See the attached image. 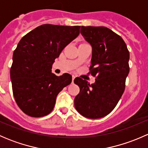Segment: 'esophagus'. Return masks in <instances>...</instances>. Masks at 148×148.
<instances>
[{
    "label": "esophagus",
    "mask_w": 148,
    "mask_h": 148,
    "mask_svg": "<svg viewBox=\"0 0 148 148\" xmlns=\"http://www.w3.org/2000/svg\"><path fill=\"white\" fill-rule=\"evenodd\" d=\"M74 79H75V77H74V76H73V77H72V83L74 82Z\"/></svg>",
    "instance_id": "esophagus-1"
}]
</instances>
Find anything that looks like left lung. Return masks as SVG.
<instances>
[{"label":"left lung","mask_w":148,"mask_h":148,"mask_svg":"<svg viewBox=\"0 0 148 148\" xmlns=\"http://www.w3.org/2000/svg\"><path fill=\"white\" fill-rule=\"evenodd\" d=\"M81 34L92 46L90 74L95 82L77 77L80 92L74 99L79 113L89 119L110 114L120 99L130 71V53L122 37L104 26H82Z\"/></svg>","instance_id":"left-lung-1"}]
</instances>
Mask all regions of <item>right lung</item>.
Here are the masks:
<instances>
[{
    "mask_svg": "<svg viewBox=\"0 0 148 148\" xmlns=\"http://www.w3.org/2000/svg\"><path fill=\"white\" fill-rule=\"evenodd\" d=\"M81 26L44 24L25 35L13 54L10 79L18 106L28 116L49 114L56 98L71 82V75L56 76L52 65L61 52L79 34Z\"/></svg>",
    "mask_w": 148,
    "mask_h": 148,
    "instance_id": "obj_1",
    "label": "right lung"
}]
</instances>
